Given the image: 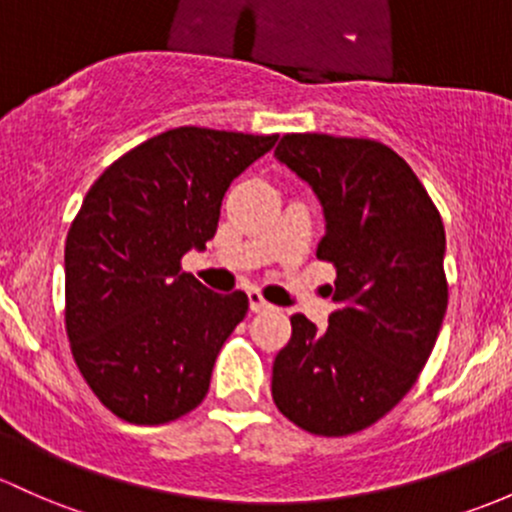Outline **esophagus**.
<instances>
[{
	"label": "esophagus",
	"mask_w": 512,
	"mask_h": 512,
	"mask_svg": "<svg viewBox=\"0 0 512 512\" xmlns=\"http://www.w3.org/2000/svg\"><path fill=\"white\" fill-rule=\"evenodd\" d=\"M247 301H250V309L255 311H267V309H272L270 306V301H267L265 297H262L260 292H257V289H250V292H247Z\"/></svg>",
	"instance_id": "1"
}]
</instances>
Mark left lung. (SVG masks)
Here are the masks:
<instances>
[{"mask_svg": "<svg viewBox=\"0 0 512 512\" xmlns=\"http://www.w3.org/2000/svg\"><path fill=\"white\" fill-rule=\"evenodd\" d=\"M274 157L324 206L316 257L336 270V311L324 331L292 316L272 400L304 432L346 437L385 417L432 355L449 304L444 223L410 164L375 139L284 134Z\"/></svg>", "mask_w": 512, "mask_h": 512, "instance_id": "1", "label": "left lung"}]
</instances>
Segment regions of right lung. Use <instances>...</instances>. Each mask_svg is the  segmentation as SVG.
<instances>
[{"mask_svg":"<svg viewBox=\"0 0 512 512\" xmlns=\"http://www.w3.org/2000/svg\"><path fill=\"white\" fill-rule=\"evenodd\" d=\"M277 134L176 127L129 149L90 186L66 238V333L112 414L166 424L196 410L247 294L181 270L215 235L225 191Z\"/></svg>","mask_w":512,"mask_h":512,"instance_id":"add662e5","label":"right lung"}]
</instances>
